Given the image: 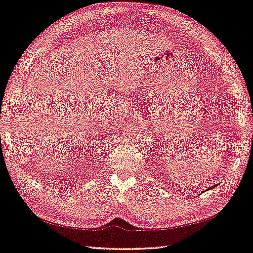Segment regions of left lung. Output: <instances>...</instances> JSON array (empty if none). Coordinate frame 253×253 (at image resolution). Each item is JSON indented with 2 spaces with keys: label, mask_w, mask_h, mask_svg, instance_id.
Listing matches in <instances>:
<instances>
[{
  "label": "left lung",
  "mask_w": 253,
  "mask_h": 253,
  "mask_svg": "<svg viewBox=\"0 0 253 253\" xmlns=\"http://www.w3.org/2000/svg\"><path fill=\"white\" fill-rule=\"evenodd\" d=\"M215 186H216V185H212V186H211V187H210V189H209V190H211V189H214V187H215Z\"/></svg>",
  "instance_id": "left-lung-1"
}]
</instances>
